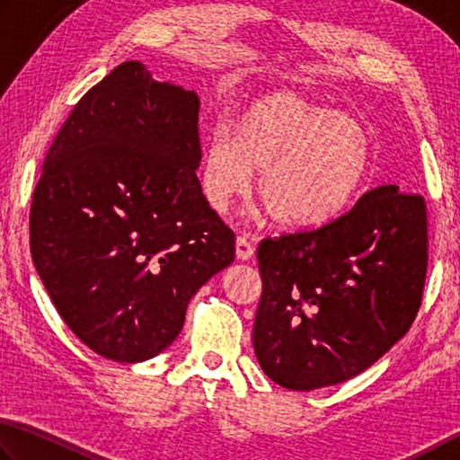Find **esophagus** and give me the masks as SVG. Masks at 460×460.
<instances>
[{
	"instance_id": "obj_1",
	"label": "esophagus",
	"mask_w": 460,
	"mask_h": 460,
	"mask_svg": "<svg viewBox=\"0 0 460 460\" xmlns=\"http://www.w3.org/2000/svg\"><path fill=\"white\" fill-rule=\"evenodd\" d=\"M236 256L238 261H251L254 256V244L248 236H238L236 238Z\"/></svg>"
}]
</instances>
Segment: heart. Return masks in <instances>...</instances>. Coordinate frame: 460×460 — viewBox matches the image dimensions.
I'll return each mask as SVG.
<instances>
[{
    "instance_id": "b5f03b06",
    "label": "heart",
    "mask_w": 460,
    "mask_h": 460,
    "mask_svg": "<svg viewBox=\"0 0 460 460\" xmlns=\"http://www.w3.org/2000/svg\"><path fill=\"white\" fill-rule=\"evenodd\" d=\"M374 145L356 119L303 99L270 91L246 104L232 137L216 128L199 165L209 208L226 212L252 188L275 220L293 230L319 228L358 199L372 169Z\"/></svg>"
}]
</instances>
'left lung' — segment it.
<instances>
[{
  "label": "left lung",
  "instance_id": "obj_1",
  "mask_svg": "<svg viewBox=\"0 0 460 460\" xmlns=\"http://www.w3.org/2000/svg\"><path fill=\"white\" fill-rule=\"evenodd\" d=\"M426 232L424 198L380 185L317 230L262 240L252 332L262 372L309 392L376 364L420 307Z\"/></svg>",
  "mask_w": 460,
  "mask_h": 460
}]
</instances>
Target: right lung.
<instances>
[{
    "label": "right lung",
    "mask_w": 460,
    "mask_h": 460,
    "mask_svg": "<svg viewBox=\"0 0 460 460\" xmlns=\"http://www.w3.org/2000/svg\"><path fill=\"white\" fill-rule=\"evenodd\" d=\"M199 99L145 64L112 68L48 151L31 261L72 333L139 364L180 335L191 296L234 262V232L198 180Z\"/></svg>",
    "instance_id": "1"
}]
</instances>
